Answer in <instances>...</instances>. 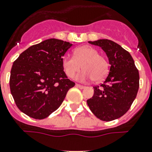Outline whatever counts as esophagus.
<instances>
[{
    "label": "esophagus",
    "instance_id": "esophagus-1",
    "mask_svg": "<svg viewBox=\"0 0 152 152\" xmlns=\"http://www.w3.org/2000/svg\"><path fill=\"white\" fill-rule=\"evenodd\" d=\"M76 86L80 88V89H84V88H85L84 86H81V85H80V84H76Z\"/></svg>",
    "mask_w": 152,
    "mask_h": 152
}]
</instances>
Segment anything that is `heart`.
<instances>
[{
    "mask_svg": "<svg viewBox=\"0 0 152 152\" xmlns=\"http://www.w3.org/2000/svg\"><path fill=\"white\" fill-rule=\"evenodd\" d=\"M62 68L69 78H73L81 69L84 70L77 75L76 79L100 81L105 78L109 72V64L106 58L99 54L98 50L89 45L80 46L74 49V57L64 56L61 60Z\"/></svg>",
    "mask_w": 152,
    "mask_h": 152,
    "instance_id": "1",
    "label": "heart"
}]
</instances>
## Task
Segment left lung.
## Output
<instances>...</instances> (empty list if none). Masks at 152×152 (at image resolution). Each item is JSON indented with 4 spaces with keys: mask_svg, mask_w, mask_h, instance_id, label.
Returning <instances> with one entry per match:
<instances>
[{
    "mask_svg": "<svg viewBox=\"0 0 152 152\" xmlns=\"http://www.w3.org/2000/svg\"><path fill=\"white\" fill-rule=\"evenodd\" d=\"M89 43L104 51L110 69L104 83L94 87V95L87 104L100 120H114L127 113L135 99L139 88L138 70L131 54L113 41L99 39Z\"/></svg>",
    "mask_w": 152,
    "mask_h": 152,
    "instance_id": "left-lung-1",
    "label": "left lung"
}]
</instances>
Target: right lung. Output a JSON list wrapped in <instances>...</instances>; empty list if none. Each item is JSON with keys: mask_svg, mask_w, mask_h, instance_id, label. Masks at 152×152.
Listing matches in <instances>:
<instances>
[{"mask_svg": "<svg viewBox=\"0 0 152 152\" xmlns=\"http://www.w3.org/2000/svg\"><path fill=\"white\" fill-rule=\"evenodd\" d=\"M72 43L49 39L29 47L14 61L10 88L19 109L43 119L59 108L75 83L67 79L61 60Z\"/></svg>", "mask_w": 152, "mask_h": 152, "instance_id": "obj_1", "label": "right lung"}]
</instances>
